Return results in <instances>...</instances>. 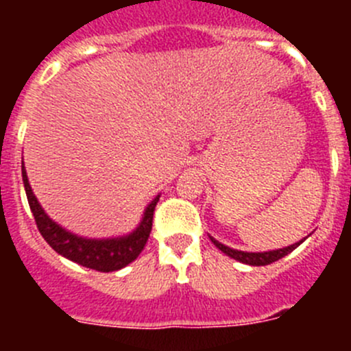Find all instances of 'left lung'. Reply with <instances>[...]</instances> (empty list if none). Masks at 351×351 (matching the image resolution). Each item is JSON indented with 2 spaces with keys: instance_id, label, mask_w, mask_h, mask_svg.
I'll list each match as a JSON object with an SVG mask.
<instances>
[{
  "instance_id": "1",
  "label": "left lung",
  "mask_w": 351,
  "mask_h": 351,
  "mask_svg": "<svg viewBox=\"0 0 351 351\" xmlns=\"http://www.w3.org/2000/svg\"><path fill=\"white\" fill-rule=\"evenodd\" d=\"M209 239H210V243L218 247V250H221L226 256H230V258L237 260V262L241 263H246V265H256V267H260V265H269V263L276 262V260L283 258V256H287L288 253H291V251L295 250V247H299L300 244L306 241V237H304L302 241L291 244V246L280 247V250H272V251H255V253H253V251H241V250H234V247L225 246V244H221L219 241L210 237V235Z\"/></svg>"
}]
</instances>
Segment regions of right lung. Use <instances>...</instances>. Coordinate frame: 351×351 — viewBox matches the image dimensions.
I'll list each match as a JSON object with an SVG mask.
<instances>
[{
	"mask_svg": "<svg viewBox=\"0 0 351 351\" xmlns=\"http://www.w3.org/2000/svg\"><path fill=\"white\" fill-rule=\"evenodd\" d=\"M23 182L24 190H26L27 202H29V209L35 216L36 226H38L42 237L47 241L49 246L60 253L64 258L71 260V262L79 263L88 269H95L100 272H114L119 269L126 267L128 263L137 258L144 250L145 243H147L151 228H153V214L154 207H156L160 195L147 204L144 209L142 219L130 234L119 235V237H107V239H91L82 237L73 232L66 230L61 225L54 221L49 216L43 207L40 206L38 198L35 197L31 184L27 181V173L23 163Z\"/></svg>",
	"mask_w": 351,
	"mask_h": 351,
	"instance_id": "right-lung-1",
	"label": "right lung"
}]
</instances>
